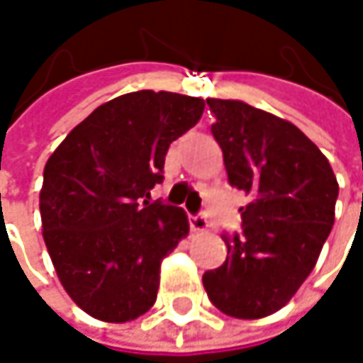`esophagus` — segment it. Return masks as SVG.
Returning <instances> with one entry per match:
<instances>
[{"mask_svg":"<svg viewBox=\"0 0 363 363\" xmlns=\"http://www.w3.org/2000/svg\"><path fill=\"white\" fill-rule=\"evenodd\" d=\"M189 225H191V231L193 233H206L208 231V218L203 214L189 216Z\"/></svg>","mask_w":363,"mask_h":363,"instance_id":"esophagus-1","label":"esophagus"}]
</instances>
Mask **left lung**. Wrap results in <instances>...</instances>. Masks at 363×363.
<instances>
[{"instance_id":"left-lung-1","label":"left lung","mask_w":363,"mask_h":363,"mask_svg":"<svg viewBox=\"0 0 363 363\" xmlns=\"http://www.w3.org/2000/svg\"><path fill=\"white\" fill-rule=\"evenodd\" d=\"M231 186L248 195L227 260L203 273L208 298L238 320L279 311L313 271L334 225L338 182L326 155L290 121L242 101L208 99Z\"/></svg>"}]
</instances>
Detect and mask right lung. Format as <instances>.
I'll use <instances>...</instances> for the list:
<instances>
[{
    "label": "right lung",
    "instance_id": "obj_1",
    "mask_svg": "<svg viewBox=\"0 0 363 363\" xmlns=\"http://www.w3.org/2000/svg\"><path fill=\"white\" fill-rule=\"evenodd\" d=\"M206 103L138 90L96 107L43 168L39 212L56 275L88 315L123 324L147 313L162 260L189 233L182 208L149 201L170 143Z\"/></svg>",
    "mask_w": 363,
    "mask_h": 363
}]
</instances>
